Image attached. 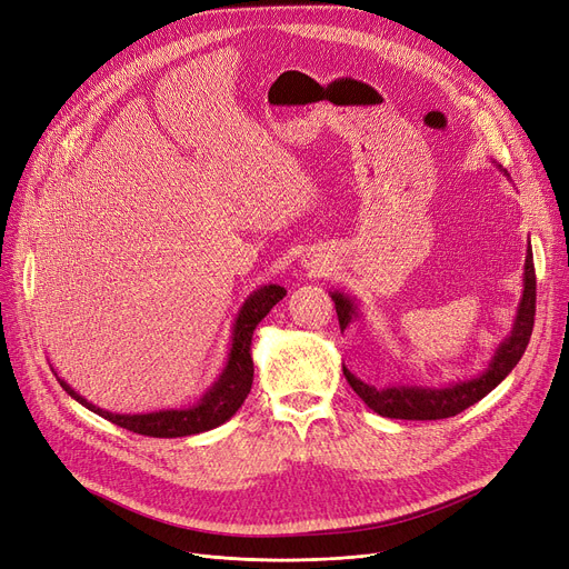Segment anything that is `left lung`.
<instances>
[{
	"instance_id": "8db88e82",
	"label": "left lung",
	"mask_w": 569,
	"mask_h": 569,
	"mask_svg": "<svg viewBox=\"0 0 569 569\" xmlns=\"http://www.w3.org/2000/svg\"><path fill=\"white\" fill-rule=\"evenodd\" d=\"M526 288H523V300L521 307H518L516 313V323L505 343H500V349L496 351V358L488 365L486 372L479 379L472 381H462L449 388H375L362 383L358 377H353L349 369L343 367V377L351 383V388L358 392V398L369 407L375 409L379 416L386 418H405V421H437V418H451L467 407L477 405L481 398L496 388L511 369L521 360V356L528 349V341L532 335L535 326V302H537V277H535V262H532V251L526 256ZM332 302L337 309L339 318V328L341 332L346 326L351 323V318L356 316V307L349 298H343L341 292H332Z\"/></svg>"
}]
</instances>
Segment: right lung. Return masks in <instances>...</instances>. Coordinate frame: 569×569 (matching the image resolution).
Here are the masks:
<instances>
[{
	"label": "right lung",
	"mask_w": 569,
	"mask_h": 569,
	"mask_svg": "<svg viewBox=\"0 0 569 569\" xmlns=\"http://www.w3.org/2000/svg\"><path fill=\"white\" fill-rule=\"evenodd\" d=\"M286 288L281 286H264L256 290L246 305L239 311V318L234 323V339L232 351L226 372L220 375L216 386L204 395L202 402L192 409H171V411H156V413H111L97 409L81 395L73 392L64 381L60 386L71 395L73 400L88 407L90 411L100 413L107 421L126 428L130 432L143 435V437H188L197 432H207L211 428H218L226 423L228 418L237 413V409L249 398L251 383H253V358H251V337L256 326L271 311L279 300H283Z\"/></svg>",
	"instance_id": "add662e5"
}]
</instances>
